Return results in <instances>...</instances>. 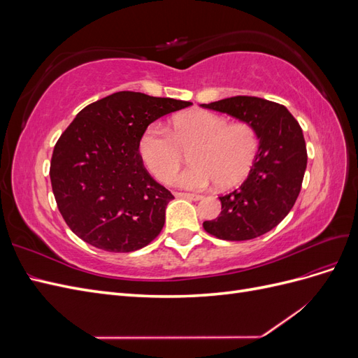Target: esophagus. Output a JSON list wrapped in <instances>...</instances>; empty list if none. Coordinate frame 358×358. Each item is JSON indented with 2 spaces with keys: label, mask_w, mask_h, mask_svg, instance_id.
Returning <instances> with one entry per match:
<instances>
[{
  "label": "esophagus",
  "mask_w": 358,
  "mask_h": 358,
  "mask_svg": "<svg viewBox=\"0 0 358 358\" xmlns=\"http://www.w3.org/2000/svg\"><path fill=\"white\" fill-rule=\"evenodd\" d=\"M176 197H182V199H188V200H194L199 201L203 199V196H199V194H189V192H175Z\"/></svg>",
  "instance_id": "esophagus-1"
}]
</instances>
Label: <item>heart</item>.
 <instances>
[{"label": "heart", "mask_w": 358, "mask_h": 358, "mask_svg": "<svg viewBox=\"0 0 358 358\" xmlns=\"http://www.w3.org/2000/svg\"><path fill=\"white\" fill-rule=\"evenodd\" d=\"M194 166L173 178L176 187L203 191L215 185L231 187L251 170L258 150L255 129L246 122L230 124L210 112L179 115L166 129L150 124L138 140V154L146 169L166 182L179 169L183 150H189Z\"/></svg>", "instance_id": "obj_1"}]
</instances>
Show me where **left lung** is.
Here are the masks:
<instances>
[{"label": "left lung", "instance_id": "obj_1", "mask_svg": "<svg viewBox=\"0 0 358 358\" xmlns=\"http://www.w3.org/2000/svg\"><path fill=\"white\" fill-rule=\"evenodd\" d=\"M204 109L227 113L251 125L259 140L254 166L241 188L221 196V213L203 229L222 241H249L282 221L294 206L308 164L301 128L285 106L237 95Z\"/></svg>", "mask_w": 358, "mask_h": 358}]
</instances>
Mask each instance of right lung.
Masks as SVG:
<instances>
[{
	"mask_svg": "<svg viewBox=\"0 0 358 358\" xmlns=\"http://www.w3.org/2000/svg\"><path fill=\"white\" fill-rule=\"evenodd\" d=\"M121 91L82 109L53 148L50 182L71 231L109 252H133L166 222L173 194L149 175L138 140L158 117L191 106Z\"/></svg>",
	"mask_w": 358,
	"mask_h": 358,
	"instance_id": "right-lung-1",
	"label": "right lung"
}]
</instances>
